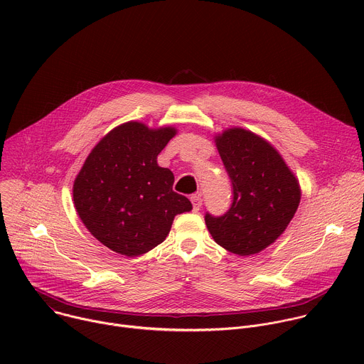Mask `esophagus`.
Returning <instances> with one entry per match:
<instances>
[{
	"label": "esophagus",
	"mask_w": 364,
	"mask_h": 364,
	"mask_svg": "<svg viewBox=\"0 0 364 364\" xmlns=\"http://www.w3.org/2000/svg\"><path fill=\"white\" fill-rule=\"evenodd\" d=\"M191 203H193V212H198L201 209V196L200 194H194L190 197Z\"/></svg>",
	"instance_id": "esophagus-1"
}]
</instances>
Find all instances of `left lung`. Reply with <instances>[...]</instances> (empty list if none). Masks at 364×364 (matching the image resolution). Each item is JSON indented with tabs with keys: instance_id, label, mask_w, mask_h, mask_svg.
Segmentation results:
<instances>
[{
	"instance_id": "left-lung-1",
	"label": "left lung",
	"mask_w": 364,
	"mask_h": 364,
	"mask_svg": "<svg viewBox=\"0 0 364 364\" xmlns=\"http://www.w3.org/2000/svg\"><path fill=\"white\" fill-rule=\"evenodd\" d=\"M215 142L232 180L233 203L220 218L205 213V226L218 245L235 255L262 252L292 220L299 183L281 154L249 129H225Z\"/></svg>"
}]
</instances>
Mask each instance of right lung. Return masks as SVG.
Masks as SVG:
<instances>
[{"label": "right lung", "mask_w": 364, "mask_h": 364, "mask_svg": "<svg viewBox=\"0 0 364 364\" xmlns=\"http://www.w3.org/2000/svg\"><path fill=\"white\" fill-rule=\"evenodd\" d=\"M174 127L118 125L90 151L73 183V203L86 229L111 250L135 257L166 240L190 200L173 190L174 174L157 163Z\"/></svg>", "instance_id": "right-lung-1"}]
</instances>
